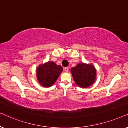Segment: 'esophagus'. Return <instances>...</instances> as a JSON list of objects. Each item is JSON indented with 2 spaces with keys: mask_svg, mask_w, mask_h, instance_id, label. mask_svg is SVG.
Listing matches in <instances>:
<instances>
[{
  "mask_svg": "<svg viewBox=\"0 0 128 128\" xmlns=\"http://www.w3.org/2000/svg\"><path fill=\"white\" fill-rule=\"evenodd\" d=\"M64 71L66 72H69V68H68V67L64 68Z\"/></svg>",
  "mask_w": 128,
  "mask_h": 128,
  "instance_id": "obj_1",
  "label": "esophagus"
}]
</instances>
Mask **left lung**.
<instances>
[{"instance_id":"left-lung-1","label":"left lung","mask_w":128,"mask_h":128,"mask_svg":"<svg viewBox=\"0 0 128 128\" xmlns=\"http://www.w3.org/2000/svg\"><path fill=\"white\" fill-rule=\"evenodd\" d=\"M70 72L75 83L82 88H87L96 81L97 70L92 64L80 63L71 68Z\"/></svg>"}]
</instances>
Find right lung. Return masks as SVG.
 Instances as JSON below:
<instances>
[{
    "label": "right lung",
    "mask_w": 128,
    "mask_h": 128,
    "mask_svg": "<svg viewBox=\"0 0 128 128\" xmlns=\"http://www.w3.org/2000/svg\"><path fill=\"white\" fill-rule=\"evenodd\" d=\"M63 71V68L53 61L40 64L36 68V74L38 82L42 86L51 87L56 81Z\"/></svg>",
    "instance_id": "obj_1"
}]
</instances>
